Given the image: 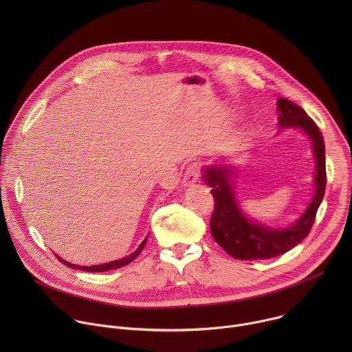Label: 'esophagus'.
I'll return each instance as SVG.
<instances>
[{"mask_svg":"<svg viewBox=\"0 0 352 352\" xmlns=\"http://www.w3.org/2000/svg\"><path fill=\"white\" fill-rule=\"evenodd\" d=\"M199 174H200V167L197 163H192L186 167L185 173H184V178H182V184L185 186H189L192 184H195L199 178Z\"/></svg>","mask_w":352,"mask_h":352,"instance_id":"1","label":"esophagus"}]
</instances>
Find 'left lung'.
Wrapping results in <instances>:
<instances>
[{
    "mask_svg": "<svg viewBox=\"0 0 352 352\" xmlns=\"http://www.w3.org/2000/svg\"><path fill=\"white\" fill-rule=\"evenodd\" d=\"M277 109L280 111V128H302L312 139L318 167L315 177L316 192L304 216L292 227L287 230L266 228L246 219L238 209L231 186L230 168L227 166L208 168L205 171V181L213 188L212 195L214 199V210L210 217V231L214 241L228 255L236 259H270L288 252L309 234L324 196L326 159L322 132L305 110L289 102L288 98L280 97L277 100Z\"/></svg>",
    "mask_w": 352,
    "mask_h": 352,
    "instance_id": "left-lung-1",
    "label": "left lung"
}]
</instances>
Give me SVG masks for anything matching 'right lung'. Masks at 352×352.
<instances>
[{
  "instance_id": "add662e5",
  "label": "right lung",
  "mask_w": 352,
  "mask_h": 352,
  "mask_svg": "<svg viewBox=\"0 0 352 352\" xmlns=\"http://www.w3.org/2000/svg\"><path fill=\"white\" fill-rule=\"evenodd\" d=\"M146 241H147V239H144V241L139 245V248L135 250V252H133L131 256L124 258V259H120V261H116V262H110V263L100 265V266H90V267H86V266H76V265H72V263H68V262H65V261L60 259L58 256H57V259H58L61 263H64L65 266H68V267L79 269V270H83V272H91V273L109 272V270H114V269H120V267H122V266H126V265H129L132 261H135V259L138 258V255H139V254L142 252V250H143V248H144V245H146Z\"/></svg>"
}]
</instances>
